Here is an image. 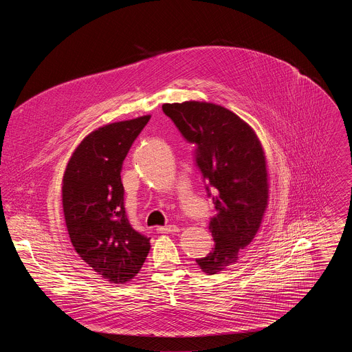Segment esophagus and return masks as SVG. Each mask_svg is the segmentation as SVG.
Returning <instances> with one entry per match:
<instances>
[{"label":"esophagus","instance_id":"esophagus-1","mask_svg":"<svg viewBox=\"0 0 352 352\" xmlns=\"http://www.w3.org/2000/svg\"><path fill=\"white\" fill-rule=\"evenodd\" d=\"M156 230H157V232H167V234L179 231V228L177 226H164V227H157Z\"/></svg>","mask_w":352,"mask_h":352}]
</instances>
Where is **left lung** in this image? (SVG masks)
I'll return each mask as SVG.
<instances>
[{
    "label": "left lung",
    "instance_id": "obj_1",
    "mask_svg": "<svg viewBox=\"0 0 352 352\" xmlns=\"http://www.w3.org/2000/svg\"><path fill=\"white\" fill-rule=\"evenodd\" d=\"M181 135L195 143V162L206 182L216 216L210 219L214 248L196 259L202 272L216 274L234 265L255 238L267 208L269 179L263 147L232 111L205 102L163 104Z\"/></svg>",
    "mask_w": 352,
    "mask_h": 352
}]
</instances>
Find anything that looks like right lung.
Masks as SVG:
<instances>
[{
  "instance_id": "obj_1",
  "label": "right lung",
  "mask_w": 352,
  "mask_h": 352,
  "mask_svg": "<svg viewBox=\"0 0 352 352\" xmlns=\"http://www.w3.org/2000/svg\"><path fill=\"white\" fill-rule=\"evenodd\" d=\"M150 116L104 125L89 133L68 162L63 208L78 255L103 278H133L150 250V238L129 224L124 208L122 163Z\"/></svg>"
}]
</instances>
